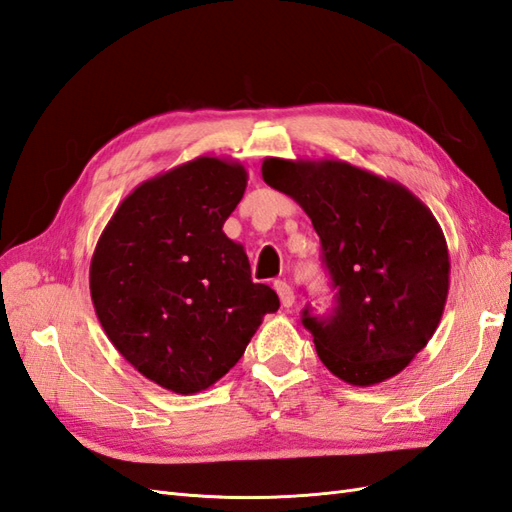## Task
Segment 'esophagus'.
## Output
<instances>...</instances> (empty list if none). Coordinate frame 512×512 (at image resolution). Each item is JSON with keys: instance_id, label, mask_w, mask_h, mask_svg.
<instances>
[{"instance_id": "obj_1", "label": "esophagus", "mask_w": 512, "mask_h": 512, "mask_svg": "<svg viewBox=\"0 0 512 512\" xmlns=\"http://www.w3.org/2000/svg\"><path fill=\"white\" fill-rule=\"evenodd\" d=\"M273 288H275V292H277V297H280L282 305H284V307H292V303H294V292H292L290 284H286V282H282V280H277V282L273 284Z\"/></svg>"}]
</instances>
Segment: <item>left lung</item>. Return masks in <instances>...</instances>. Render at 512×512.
<instances>
[{
	"instance_id": "8db88e82",
	"label": "left lung",
	"mask_w": 512,
	"mask_h": 512,
	"mask_svg": "<svg viewBox=\"0 0 512 512\" xmlns=\"http://www.w3.org/2000/svg\"><path fill=\"white\" fill-rule=\"evenodd\" d=\"M262 179L309 215L335 292L333 314L303 312L333 376H397L436 333L451 260L444 232L408 188L342 160L265 158Z\"/></svg>"
}]
</instances>
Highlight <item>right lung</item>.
Listing matches in <instances>:
<instances>
[{
	"instance_id": "1",
	"label": "right lung",
	"mask_w": 512,
	"mask_h": 512,
	"mask_svg": "<svg viewBox=\"0 0 512 512\" xmlns=\"http://www.w3.org/2000/svg\"><path fill=\"white\" fill-rule=\"evenodd\" d=\"M245 185L235 160L200 156L170 168L121 200L91 256L104 333L138 374L177 395L226 376L280 307L222 230Z\"/></svg>"
}]
</instances>
